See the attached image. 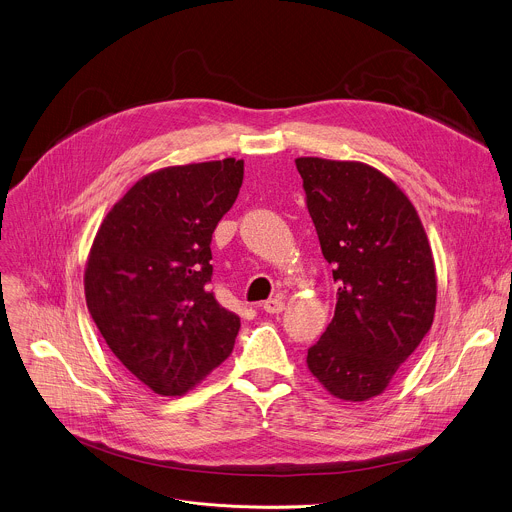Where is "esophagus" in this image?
I'll list each match as a JSON object with an SVG mask.
<instances>
[{"label": "esophagus", "instance_id": "1", "mask_svg": "<svg viewBox=\"0 0 512 512\" xmlns=\"http://www.w3.org/2000/svg\"><path fill=\"white\" fill-rule=\"evenodd\" d=\"M283 308H285V304H283L281 298H271V300L263 302V310H265L267 314H281Z\"/></svg>", "mask_w": 512, "mask_h": 512}]
</instances>
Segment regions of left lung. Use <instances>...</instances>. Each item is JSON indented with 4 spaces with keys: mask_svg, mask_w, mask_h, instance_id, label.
<instances>
[{
    "mask_svg": "<svg viewBox=\"0 0 512 512\" xmlns=\"http://www.w3.org/2000/svg\"><path fill=\"white\" fill-rule=\"evenodd\" d=\"M336 310L308 348L310 373L344 401L381 395L435 314V265L415 206L373 166L298 158Z\"/></svg>",
    "mask_w": 512,
    "mask_h": 512,
    "instance_id": "left-lung-1",
    "label": "left lung"
}]
</instances>
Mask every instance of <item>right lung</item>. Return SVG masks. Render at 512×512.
Listing matches in <instances>:
<instances>
[{"label": "right lung", "instance_id": "right-lung-1", "mask_svg": "<svg viewBox=\"0 0 512 512\" xmlns=\"http://www.w3.org/2000/svg\"><path fill=\"white\" fill-rule=\"evenodd\" d=\"M243 184V160L170 166L137 180L93 241L87 308L111 352L164 397L221 364L241 328L216 302L210 241Z\"/></svg>", "mask_w": 512, "mask_h": 512}]
</instances>
